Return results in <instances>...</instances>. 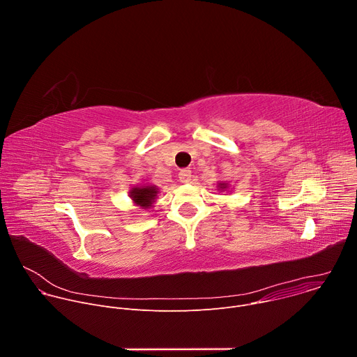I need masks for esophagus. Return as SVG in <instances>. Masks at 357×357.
Listing matches in <instances>:
<instances>
[{
	"instance_id": "obj_1",
	"label": "esophagus",
	"mask_w": 357,
	"mask_h": 357,
	"mask_svg": "<svg viewBox=\"0 0 357 357\" xmlns=\"http://www.w3.org/2000/svg\"><path fill=\"white\" fill-rule=\"evenodd\" d=\"M190 178H192L190 169H182V171L179 172V181H181L182 183H189V182H190Z\"/></svg>"
}]
</instances>
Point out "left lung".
Returning a JSON list of instances; mask_svg holds the SVG:
<instances>
[{
    "label": "left lung",
    "mask_w": 357,
    "mask_h": 357,
    "mask_svg": "<svg viewBox=\"0 0 357 357\" xmlns=\"http://www.w3.org/2000/svg\"><path fill=\"white\" fill-rule=\"evenodd\" d=\"M218 188H219L220 190H225V189L227 188V183H225V182H222V183H218Z\"/></svg>",
    "instance_id": "8db88e82"
}]
</instances>
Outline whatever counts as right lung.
Here are the masks:
<instances>
[{
  "label": "right lung",
  "mask_w": 357,
  "mask_h": 357,
  "mask_svg": "<svg viewBox=\"0 0 357 357\" xmlns=\"http://www.w3.org/2000/svg\"><path fill=\"white\" fill-rule=\"evenodd\" d=\"M158 193V188L155 185H145V186H135L130 190V197L134 200L137 206L142 209H149L152 203L155 202Z\"/></svg>",
  "instance_id": "1"
}]
</instances>
